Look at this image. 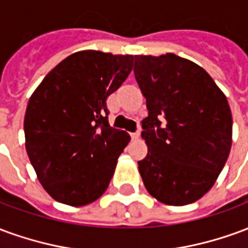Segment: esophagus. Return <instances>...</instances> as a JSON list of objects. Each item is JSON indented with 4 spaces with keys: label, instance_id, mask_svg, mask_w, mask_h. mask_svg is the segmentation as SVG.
I'll return each instance as SVG.
<instances>
[{
    "label": "esophagus",
    "instance_id": "esophagus-1",
    "mask_svg": "<svg viewBox=\"0 0 248 248\" xmlns=\"http://www.w3.org/2000/svg\"><path fill=\"white\" fill-rule=\"evenodd\" d=\"M140 137V131H135V133H133V134H131V138H133V140H138Z\"/></svg>",
    "mask_w": 248,
    "mask_h": 248
}]
</instances>
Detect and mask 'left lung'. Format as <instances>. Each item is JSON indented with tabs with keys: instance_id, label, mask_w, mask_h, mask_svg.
Listing matches in <instances>:
<instances>
[{
	"instance_id": "left-lung-1",
	"label": "left lung",
	"mask_w": 248,
	"mask_h": 248,
	"mask_svg": "<svg viewBox=\"0 0 248 248\" xmlns=\"http://www.w3.org/2000/svg\"><path fill=\"white\" fill-rule=\"evenodd\" d=\"M134 60L149 110L142 121L149 151L138 162L143 185L165 204L197 202L214 186L231 150L227 98L207 71L186 58L167 53Z\"/></svg>"
}]
</instances>
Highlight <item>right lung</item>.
<instances>
[{
    "label": "right lung",
    "instance_id": "obj_1",
    "mask_svg": "<svg viewBox=\"0 0 248 248\" xmlns=\"http://www.w3.org/2000/svg\"><path fill=\"white\" fill-rule=\"evenodd\" d=\"M134 56L82 50L60 62L26 108L25 146L37 178L57 202L85 206L106 191L130 135L108 124V97Z\"/></svg>",
    "mask_w": 248,
    "mask_h": 248
}]
</instances>
